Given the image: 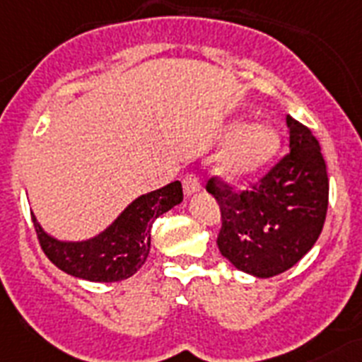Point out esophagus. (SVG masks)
<instances>
[{
    "mask_svg": "<svg viewBox=\"0 0 362 362\" xmlns=\"http://www.w3.org/2000/svg\"><path fill=\"white\" fill-rule=\"evenodd\" d=\"M182 184H184V195L186 197L195 195L197 191L201 189V182H199V176L197 175H187Z\"/></svg>",
    "mask_w": 362,
    "mask_h": 362,
    "instance_id": "esophagus-1",
    "label": "esophagus"
}]
</instances>
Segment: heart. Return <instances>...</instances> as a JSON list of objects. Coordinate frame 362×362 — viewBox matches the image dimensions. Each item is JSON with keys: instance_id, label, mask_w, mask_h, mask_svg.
I'll use <instances>...</instances> for the list:
<instances>
[{"instance_id": "1", "label": "heart", "mask_w": 362, "mask_h": 362, "mask_svg": "<svg viewBox=\"0 0 362 362\" xmlns=\"http://www.w3.org/2000/svg\"><path fill=\"white\" fill-rule=\"evenodd\" d=\"M234 135L219 156V171L230 180H245L258 175L275 158L281 135L269 122H251L240 128L232 126Z\"/></svg>"}]
</instances>
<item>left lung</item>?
<instances>
[{"instance_id":"left-lung-1","label":"left lung","mask_w":362,"mask_h":362,"mask_svg":"<svg viewBox=\"0 0 362 362\" xmlns=\"http://www.w3.org/2000/svg\"><path fill=\"white\" fill-rule=\"evenodd\" d=\"M290 152L247 191L210 178L208 193L221 208L217 247L228 262L267 279L298 264L318 240L329 202L327 169L318 139L286 117Z\"/></svg>"}]
</instances>
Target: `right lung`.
Segmentation results:
<instances>
[{"label": "right lung", "mask_w": 362, "mask_h": 362, "mask_svg": "<svg viewBox=\"0 0 362 362\" xmlns=\"http://www.w3.org/2000/svg\"><path fill=\"white\" fill-rule=\"evenodd\" d=\"M184 199L178 180L137 197L110 227L83 242H63L38 225L35 230L44 255L64 273L93 283H117L132 277L151 252L152 223Z\"/></svg>", "instance_id": "obj_1"}]
</instances>
